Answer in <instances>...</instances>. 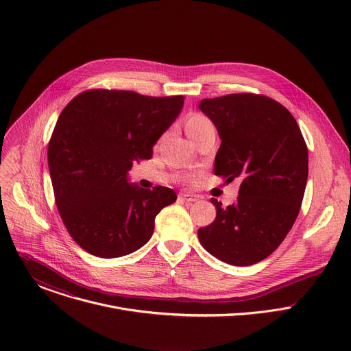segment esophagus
Listing matches in <instances>:
<instances>
[{
	"label": "esophagus",
	"instance_id": "esophagus-1",
	"mask_svg": "<svg viewBox=\"0 0 351 351\" xmlns=\"http://www.w3.org/2000/svg\"><path fill=\"white\" fill-rule=\"evenodd\" d=\"M179 198L183 199V202L186 203H193V202H197V197L193 195V194H187V193H180L179 194Z\"/></svg>",
	"mask_w": 351,
	"mask_h": 351
}]
</instances>
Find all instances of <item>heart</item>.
Returning <instances> with one entry per match:
<instances>
[{"label": "heart", "mask_w": 351, "mask_h": 351, "mask_svg": "<svg viewBox=\"0 0 351 351\" xmlns=\"http://www.w3.org/2000/svg\"><path fill=\"white\" fill-rule=\"evenodd\" d=\"M210 128H214L213 123L210 122L208 118H206L202 114H195V112L190 114V115H187V118L184 121L186 133L193 140H195L199 134L204 133Z\"/></svg>", "instance_id": "b5f03b06"}]
</instances>
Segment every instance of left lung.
I'll list each match as a JSON object with an SVG mask.
<instances>
[{
	"label": "left lung",
	"mask_w": 351,
	"mask_h": 351,
	"mask_svg": "<svg viewBox=\"0 0 351 351\" xmlns=\"http://www.w3.org/2000/svg\"><path fill=\"white\" fill-rule=\"evenodd\" d=\"M198 108L222 138L215 175L241 180L233 204L211 198L217 218L198 229V240L226 264H257L279 247L300 213L308 176L306 140L287 108L263 94L204 98Z\"/></svg>",
	"instance_id": "8db88e82"
}]
</instances>
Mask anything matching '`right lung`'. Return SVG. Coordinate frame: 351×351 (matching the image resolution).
Returning a JSON list of instances; mask_svg holds the SVG:
<instances>
[{"instance_id": "add662e5", "label": "right lung", "mask_w": 351, "mask_h": 351, "mask_svg": "<svg viewBox=\"0 0 351 351\" xmlns=\"http://www.w3.org/2000/svg\"><path fill=\"white\" fill-rule=\"evenodd\" d=\"M183 101L91 88L62 110L48 143L49 175L60 217L87 253L115 258L136 252L153 236L157 214L176 202L165 186L129 184L128 171L153 157Z\"/></svg>"}]
</instances>
